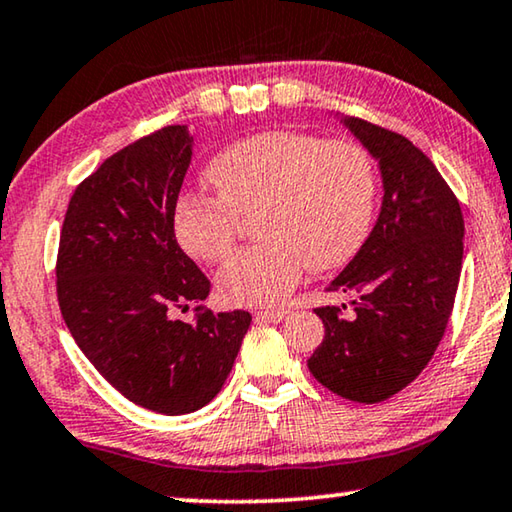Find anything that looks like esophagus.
<instances>
[{
	"mask_svg": "<svg viewBox=\"0 0 512 512\" xmlns=\"http://www.w3.org/2000/svg\"><path fill=\"white\" fill-rule=\"evenodd\" d=\"M289 315L287 310H257L255 319L257 322H282Z\"/></svg>",
	"mask_w": 512,
	"mask_h": 512,
	"instance_id": "esophagus-1",
	"label": "esophagus"
}]
</instances>
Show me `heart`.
<instances>
[{
	"label": "heart",
	"mask_w": 512,
	"mask_h": 512,
	"mask_svg": "<svg viewBox=\"0 0 512 512\" xmlns=\"http://www.w3.org/2000/svg\"><path fill=\"white\" fill-rule=\"evenodd\" d=\"M204 179L218 197L183 195L172 218L190 257L223 262L241 220L256 216L259 241L218 273V296L230 305L282 301L305 264L317 273L345 266L368 239L375 216L377 167L354 140L266 131L213 156Z\"/></svg>",
	"instance_id": "heart-1"
}]
</instances>
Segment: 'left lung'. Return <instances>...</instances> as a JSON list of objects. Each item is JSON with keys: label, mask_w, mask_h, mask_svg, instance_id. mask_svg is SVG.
I'll list each match as a JSON object with an SVG mask.
<instances>
[{"label": "left lung", "mask_w": 512, "mask_h": 512, "mask_svg": "<svg viewBox=\"0 0 512 512\" xmlns=\"http://www.w3.org/2000/svg\"><path fill=\"white\" fill-rule=\"evenodd\" d=\"M379 160L384 202L375 230L329 292L347 305L315 308L324 340L308 358L319 384L340 398L375 404L409 386L437 352L462 271L464 218L451 186L407 137L345 119Z\"/></svg>", "instance_id": "left-lung-1"}]
</instances>
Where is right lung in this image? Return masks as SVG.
I'll return each mask as SVG.
<instances>
[{"instance_id":"1","label":"right lung","mask_w":512,"mask_h":512,"mask_svg":"<svg viewBox=\"0 0 512 512\" xmlns=\"http://www.w3.org/2000/svg\"><path fill=\"white\" fill-rule=\"evenodd\" d=\"M190 156L186 126L110 156L75 188L57 253L59 310L82 354L124 398L165 416L216 398L253 322L204 305L195 322L177 319L211 292L172 225Z\"/></svg>"}]
</instances>
